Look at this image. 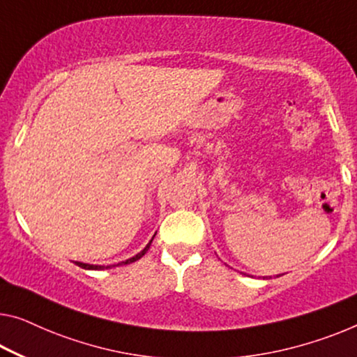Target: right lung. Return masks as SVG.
I'll return each mask as SVG.
<instances>
[{
  "mask_svg": "<svg viewBox=\"0 0 357 357\" xmlns=\"http://www.w3.org/2000/svg\"><path fill=\"white\" fill-rule=\"evenodd\" d=\"M152 241H153V237H152ZM152 241L147 243V245H146V248H144V250H142V252H141V253H137V255H136V257H132V258H130V259H126V261H123V264H130V263H135V261H137V259H139V258H142V257H144V255L147 253V250H149V247H151V243H152ZM77 264L79 266V268H83V269H104V268H110V266H94V264H86V263H77ZM114 266H115V264H114ZM116 266H119V264H116Z\"/></svg>",
  "mask_w": 357,
  "mask_h": 357,
  "instance_id": "1",
  "label": "right lung"
}]
</instances>
